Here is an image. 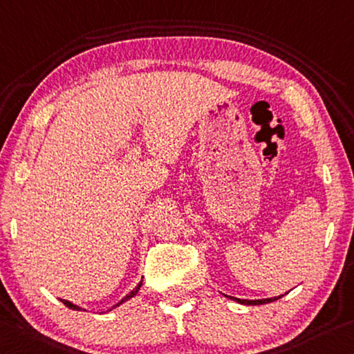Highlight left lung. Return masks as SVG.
Masks as SVG:
<instances>
[{
	"label": "left lung",
	"mask_w": 354,
	"mask_h": 354,
	"mask_svg": "<svg viewBox=\"0 0 354 354\" xmlns=\"http://www.w3.org/2000/svg\"><path fill=\"white\" fill-rule=\"evenodd\" d=\"M282 296H283V295L276 296V298H268V299H239V298H233V296H228V298L233 299V301H236V302H239V304H245V306H261V304H268V302L277 301V299L282 298Z\"/></svg>",
	"instance_id": "1"
}]
</instances>
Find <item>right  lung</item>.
Instances as JSON below:
<instances>
[{
	"label": "right lung",
	"mask_w": 354,
	"mask_h": 354,
	"mask_svg": "<svg viewBox=\"0 0 354 354\" xmlns=\"http://www.w3.org/2000/svg\"><path fill=\"white\" fill-rule=\"evenodd\" d=\"M140 287H142V282H140L138 285H137V287L136 288H133L132 291H131V293H129V295H126L124 296V298H122L120 302H118V304H115L113 307H111V308H115V307H118V306H121L122 304V302H126L127 299H131V298H133V296H136L137 293H138V290H140ZM61 302H63V304L66 306V307H69V308H72V310H82V307H78V306H75V304H72V302L71 301H66V299H61ZM111 308H110V310H111ZM110 310H106V312H110Z\"/></svg>",
	"instance_id": "obj_1"
}]
</instances>
